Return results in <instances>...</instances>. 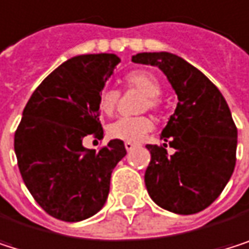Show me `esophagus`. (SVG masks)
Returning <instances> with one entry per match:
<instances>
[{"mask_svg": "<svg viewBox=\"0 0 249 249\" xmlns=\"http://www.w3.org/2000/svg\"><path fill=\"white\" fill-rule=\"evenodd\" d=\"M137 146H139V144H136V143H130V142H127V143H125V149H127V152H133Z\"/></svg>", "mask_w": 249, "mask_h": 249, "instance_id": "esophagus-1", "label": "esophagus"}]
</instances>
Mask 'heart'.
<instances>
[{"instance_id":"b5f03b06","label":"heart","mask_w":249,"mask_h":249,"mask_svg":"<svg viewBox=\"0 0 249 249\" xmlns=\"http://www.w3.org/2000/svg\"><path fill=\"white\" fill-rule=\"evenodd\" d=\"M125 84L128 87H134L146 94V100L143 102V109H158L159 100L158 96L160 93V83L155 74L137 70L130 72L125 77ZM119 91L113 87H103L97 96V107L102 115H110L118 103ZM153 130V122L149 116H124L110 122L107 125V136L110 139L122 140V142H140Z\"/></svg>"}]
</instances>
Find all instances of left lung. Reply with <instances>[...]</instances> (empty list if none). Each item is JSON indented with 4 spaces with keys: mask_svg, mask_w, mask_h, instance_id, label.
<instances>
[{
    "mask_svg": "<svg viewBox=\"0 0 249 249\" xmlns=\"http://www.w3.org/2000/svg\"><path fill=\"white\" fill-rule=\"evenodd\" d=\"M136 64L158 67L178 96L160 139L147 144L152 160L144 174L150 198L177 214L207 209L229 182L236 163L238 130L220 90L194 65L171 52H142ZM176 149L168 157L165 147Z\"/></svg>",
    "mask_w": 249,
    "mask_h": 249,
    "instance_id": "8db88e82",
    "label": "left lung"
}]
</instances>
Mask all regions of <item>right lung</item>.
<instances>
[{
    "mask_svg": "<svg viewBox=\"0 0 249 249\" xmlns=\"http://www.w3.org/2000/svg\"><path fill=\"white\" fill-rule=\"evenodd\" d=\"M121 62L115 53L67 59L33 91L14 136L21 178L52 217L80 222L106 203L110 175L127 155L121 140L89 150L86 136L103 134L97 96Z\"/></svg>",
    "mask_w": 249,
    "mask_h": 249,
    "instance_id": "obj_1",
    "label": "right lung"
}]
</instances>
